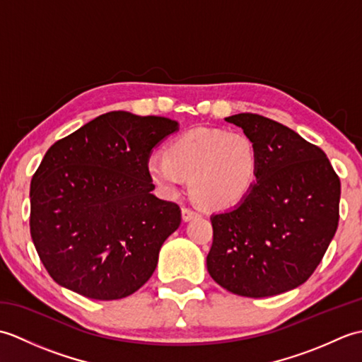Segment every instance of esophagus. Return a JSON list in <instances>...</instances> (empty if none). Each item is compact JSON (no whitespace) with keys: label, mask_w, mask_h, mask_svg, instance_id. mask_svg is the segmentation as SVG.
Instances as JSON below:
<instances>
[{"label":"esophagus","mask_w":362,"mask_h":362,"mask_svg":"<svg viewBox=\"0 0 362 362\" xmlns=\"http://www.w3.org/2000/svg\"><path fill=\"white\" fill-rule=\"evenodd\" d=\"M199 216V213L197 211H194V210H191V209H187V206H183L182 209V219L183 221H191V219H194V218H197Z\"/></svg>","instance_id":"34e87169"}]
</instances>
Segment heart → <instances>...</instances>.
Listing matches in <instances>:
<instances>
[{
	"instance_id": "heart-1",
	"label": "heart",
	"mask_w": 362,
	"mask_h": 362,
	"mask_svg": "<svg viewBox=\"0 0 362 362\" xmlns=\"http://www.w3.org/2000/svg\"><path fill=\"white\" fill-rule=\"evenodd\" d=\"M261 156L249 135L197 127L168 143L165 157L146 161V175L163 196L179 193L189 180V196L205 210H228L255 188Z\"/></svg>"
}]
</instances>
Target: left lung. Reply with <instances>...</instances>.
<instances>
[{
  "label": "left lung",
  "instance_id": "left-lung-1",
  "mask_svg": "<svg viewBox=\"0 0 362 362\" xmlns=\"http://www.w3.org/2000/svg\"><path fill=\"white\" fill-rule=\"evenodd\" d=\"M258 146L255 188L235 209L211 216L206 269L244 297L294 289L316 271L339 222L341 180L317 146L255 113L226 118Z\"/></svg>",
  "mask_w": 362,
  "mask_h": 362
}]
</instances>
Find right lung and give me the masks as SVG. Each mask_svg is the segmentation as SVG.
I'll return each instance as SVG.
<instances>
[{"instance_id": "add662e5", "label": "right lung", "mask_w": 362, "mask_h": 362, "mask_svg": "<svg viewBox=\"0 0 362 362\" xmlns=\"http://www.w3.org/2000/svg\"><path fill=\"white\" fill-rule=\"evenodd\" d=\"M179 130L163 117L109 112L54 143L30 180V236L52 280L95 300L151 279L180 209L146 175L152 149Z\"/></svg>"}]
</instances>
